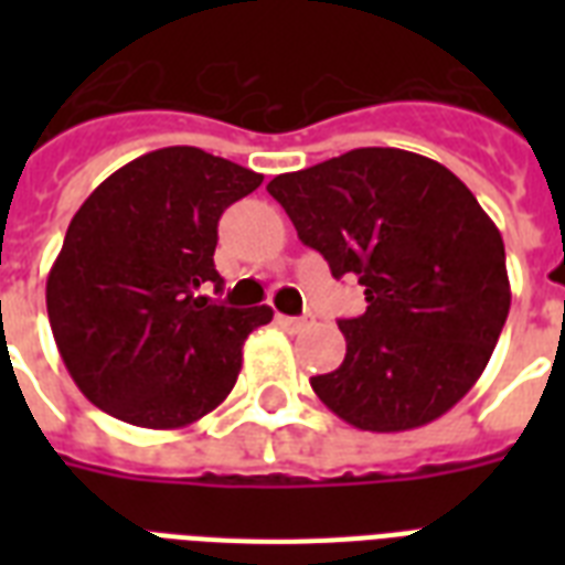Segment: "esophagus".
<instances>
[{
  "instance_id": "esophagus-1",
  "label": "esophagus",
  "mask_w": 565,
  "mask_h": 565,
  "mask_svg": "<svg viewBox=\"0 0 565 565\" xmlns=\"http://www.w3.org/2000/svg\"><path fill=\"white\" fill-rule=\"evenodd\" d=\"M278 326H284L287 331H301V328H310V319L308 317H281V313H278Z\"/></svg>"
}]
</instances>
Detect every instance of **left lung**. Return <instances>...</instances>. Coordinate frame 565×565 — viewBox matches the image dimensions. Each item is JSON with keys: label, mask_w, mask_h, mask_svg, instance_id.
I'll return each mask as SVG.
<instances>
[{"label": "left lung", "mask_w": 565, "mask_h": 565, "mask_svg": "<svg viewBox=\"0 0 565 565\" xmlns=\"http://www.w3.org/2000/svg\"><path fill=\"white\" fill-rule=\"evenodd\" d=\"M366 313L340 319L345 358L313 375L319 402L361 430L422 428L487 370L510 310L504 239L472 190L404 149H352L266 184Z\"/></svg>", "instance_id": "left-lung-1"}]
</instances>
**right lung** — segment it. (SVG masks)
Instances as JSON below:
<instances>
[{"mask_svg": "<svg viewBox=\"0 0 565 565\" xmlns=\"http://www.w3.org/2000/svg\"><path fill=\"white\" fill-rule=\"evenodd\" d=\"M264 175L195 149L140 154L75 211L46 278L49 326L84 398L137 428H188L237 384L243 343L273 308L202 296L216 222Z\"/></svg>", "mask_w": 565, "mask_h": 565, "instance_id": "obj_1", "label": "right lung"}]
</instances>
